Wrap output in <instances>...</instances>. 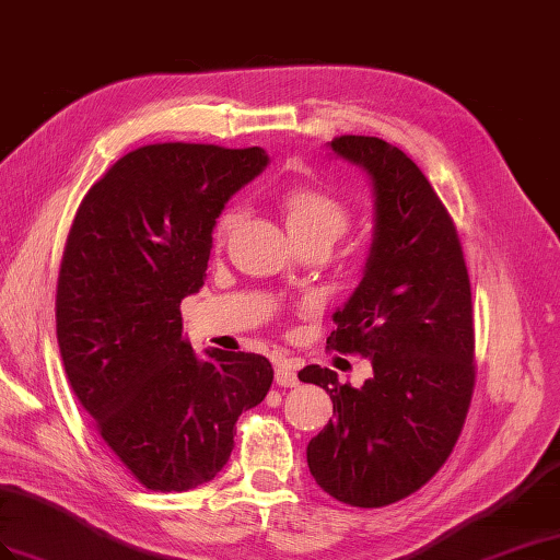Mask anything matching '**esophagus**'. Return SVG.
Wrapping results in <instances>:
<instances>
[{
  "label": "esophagus",
  "mask_w": 560,
  "mask_h": 560,
  "mask_svg": "<svg viewBox=\"0 0 560 560\" xmlns=\"http://www.w3.org/2000/svg\"><path fill=\"white\" fill-rule=\"evenodd\" d=\"M275 381H277V385H281V388H295V385L300 383L293 364L289 360H283V357H279V360L275 362Z\"/></svg>",
  "instance_id": "esophagus-1"
}]
</instances>
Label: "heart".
<instances>
[{
  "label": "heart",
  "instance_id": "1",
  "mask_svg": "<svg viewBox=\"0 0 560 560\" xmlns=\"http://www.w3.org/2000/svg\"><path fill=\"white\" fill-rule=\"evenodd\" d=\"M281 210L285 226L295 241H328L334 243L350 224V208L342 200L322 186L319 182L293 184L281 196ZM238 222L236 210H226L214 224V241L222 243Z\"/></svg>",
  "mask_w": 560,
  "mask_h": 560
}]
</instances>
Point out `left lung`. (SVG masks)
<instances>
[{"label": "left lung", "mask_w": 560, "mask_h": 560, "mask_svg": "<svg viewBox=\"0 0 560 560\" xmlns=\"http://www.w3.org/2000/svg\"><path fill=\"white\" fill-rule=\"evenodd\" d=\"M334 153L374 184V243L364 277L334 314L326 348L369 357L362 388L310 364L298 378L334 399L307 466L342 504L378 509L413 494L447 462L476 388L470 281L447 208L419 165L378 137L342 135Z\"/></svg>", "instance_id": "obj_1"}]
</instances>
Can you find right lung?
<instances>
[{"label": "right lung", "mask_w": 560, "mask_h": 560, "mask_svg": "<svg viewBox=\"0 0 560 560\" xmlns=\"http://www.w3.org/2000/svg\"><path fill=\"white\" fill-rule=\"evenodd\" d=\"M265 165L257 147L149 143L92 186L68 232L56 285L66 376L147 490L186 492L218 476L238 417L275 381L262 354L198 360L179 310L203 289L224 203Z\"/></svg>", "instance_id": "add662e5"}]
</instances>
